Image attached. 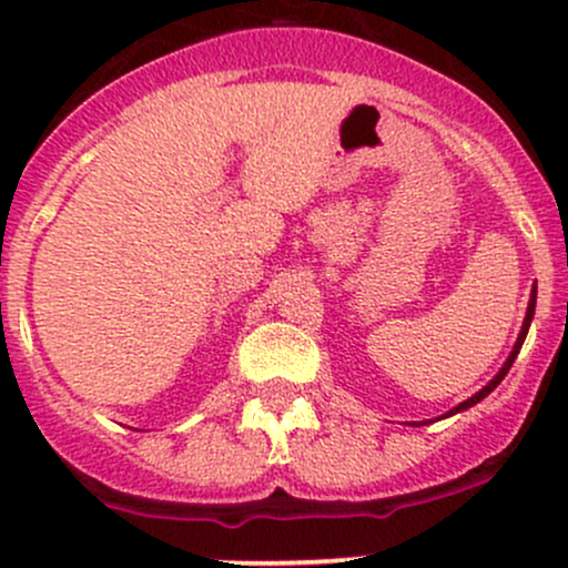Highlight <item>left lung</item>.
<instances>
[{
  "mask_svg": "<svg viewBox=\"0 0 568 568\" xmlns=\"http://www.w3.org/2000/svg\"><path fill=\"white\" fill-rule=\"evenodd\" d=\"M534 310H537V288H534V291H531V302H528V310H526V321H523V328H520V334H517V342H515L513 353H509V358H507V361H504V366H501V369H498V375H496L494 379H490V383H488V385H485V388H483V390H477V394H475V396H471V398H466V402H460V404H458V407H453V409H450V413H447V415H456V413H460V409H469V407H475V404H477V402H483V398H485V396H488V394H490V390H494V388H496V385H498V383H501V379H504V377H507L509 366H513V364H515L517 353H520L523 342H526L528 326H531V321H534ZM447 415H445V417H447Z\"/></svg>",
  "mask_w": 568,
  "mask_h": 568,
  "instance_id": "1",
  "label": "left lung"
}]
</instances>
